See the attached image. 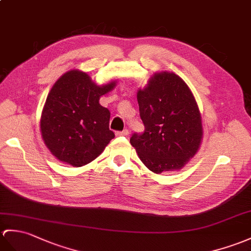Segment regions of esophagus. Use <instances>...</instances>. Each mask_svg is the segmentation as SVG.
<instances>
[{
    "label": "esophagus",
    "mask_w": 251,
    "mask_h": 251,
    "mask_svg": "<svg viewBox=\"0 0 251 251\" xmlns=\"http://www.w3.org/2000/svg\"><path fill=\"white\" fill-rule=\"evenodd\" d=\"M128 133H129V131H128L127 129H124L123 131H118L115 133L116 136H119V137H121V136H124V137H126V136H128Z\"/></svg>",
    "instance_id": "34e87169"
}]
</instances>
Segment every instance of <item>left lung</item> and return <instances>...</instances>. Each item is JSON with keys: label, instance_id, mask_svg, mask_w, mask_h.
<instances>
[{"label": "left lung", "instance_id": "8db88e82", "mask_svg": "<svg viewBox=\"0 0 251 251\" xmlns=\"http://www.w3.org/2000/svg\"><path fill=\"white\" fill-rule=\"evenodd\" d=\"M144 132L130 144L151 171H178L200 149L202 118L189 86L176 74L155 73L137 93Z\"/></svg>", "mask_w": 251, "mask_h": 251}]
</instances>
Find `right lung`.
<instances>
[{
  "label": "right lung",
  "instance_id": "right-lung-1",
  "mask_svg": "<svg viewBox=\"0 0 251 251\" xmlns=\"http://www.w3.org/2000/svg\"><path fill=\"white\" fill-rule=\"evenodd\" d=\"M115 85L116 80L98 85L79 69H72L57 79L40 116L44 143L56 159L82 167L103 152L114 133L109 129V110L99 99Z\"/></svg>",
  "mask_w": 251,
  "mask_h": 251
}]
</instances>
